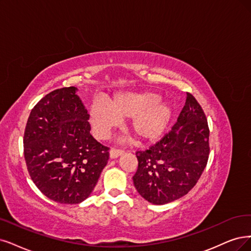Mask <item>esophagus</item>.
Segmentation results:
<instances>
[{"instance_id":"esophagus-1","label":"esophagus","mask_w":251,"mask_h":251,"mask_svg":"<svg viewBox=\"0 0 251 251\" xmlns=\"http://www.w3.org/2000/svg\"><path fill=\"white\" fill-rule=\"evenodd\" d=\"M124 153L123 150H119V149H115V148H113V149H110L109 151V157L111 159H115V158H118L119 156H121Z\"/></svg>"}]
</instances>
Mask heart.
<instances>
[{"label":"heart","instance_id":"1","mask_svg":"<svg viewBox=\"0 0 251 251\" xmlns=\"http://www.w3.org/2000/svg\"><path fill=\"white\" fill-rule=\"evenodd\" d=\"M160 96L151 91L117 93L108 100L95 101L90 108L91 124L100 137L107 135L119 119H129L130 129L143 142H155L163 134L174 117V107L159 101Z\"/></svg>","mask_w":251,"mask_h":251}]
</instances>
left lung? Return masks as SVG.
<instances>
[{
    "instance_id": "8db88e82",
    "label": "left lung",
    "mask_w": 251,
    "mask_h": 251,
    "mask_svg": "<svg viewBox=\"0 0 251 251\" xmlns=\"http://www.w3.org/2000/svg\"><path fill=\"white\" fill-rule=\"evenodd\" d=\"M209 127L197 99L187 93L177 123L160 142L136 152L137 192L154 205L187 194L199 181L209 157Z\"/></svg>"
}]
</instances>
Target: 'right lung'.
I'll return each mask as SVG.
<instances>
[{
  "mask_svg": "<svg viewBox=\"0 0 251 251\" xmlns=\"http://www.w3.org/2000/svg\"><path fill=\"white\" fill-rule=\"evenodd\" d=\"M77 88L44 96L32 109L24 135L27 171L38 189L61 203H79L94 190L108 148L90 133L89 114Z\"/></svg>",
  "mask_w": 251,
  "mask_h": 251,
  "instance_id": "add662e5",
  "label": "right lung"
}]
</instances>
